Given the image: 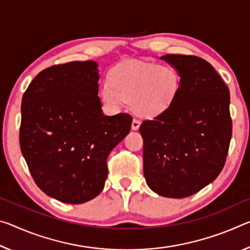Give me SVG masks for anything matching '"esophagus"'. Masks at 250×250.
Returning <instances> with one entry per match:
<instances>
[{
    "mask_svg": "<svg viewBox=\"0 0 250 250\" xmlns=\"http://www.w3.org/2000/svg\"><path fill=\"white\" fill-rule=\"evenodd\" d=\"M140 120H138V119H136L134 118L133 120H132V125H131V128H132V130H138L139 129V126H140Z\"/></svg>",
    "mask_w": 250,
    "mask_h": 250,
    "instance_id": "1",
    "label": "esophagus"
}]
</instances>
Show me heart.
Listing matches in <instances>:
<instances>
[{
  "label": "heart",
  "instance_id": "b5f03b06",
  "mask_svg": "<svg viewBox=\"0 0 250 250\" xmlns=\"http://www.w3.org/2000/svg\"><path fill=\"white\" fill-rule=\"evenodd\" d=\"M179 86V73L173 66L132 61L111 71L110 84L104 85L102 97L113 106L131 101L137 114L154 117L172 105Z\"/></svg>",
  "mask_w": 250,
  "mask_h": 250
}]
</instances>
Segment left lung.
<instances>
[{"label":"left lung","instance_id":"left-lung-1","mask_svg":"<svg viewBox=\"0 0 250 250\" xmlns=\"http://www.w3.org/2000/svg\"><path fill=\"white\" fill-rule=\"evenodd\" d=\"M161 59L179 72L172 105L144 120V173L150 189L169 198H186L210 184L223 170L232 121L228 86L210 63L196 55Z\"/></svg>","mask_w":250,"mask_h":250}]
</instances>
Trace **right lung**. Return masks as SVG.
I'll return each instance as SVG.
<instances>
[{"label":"right lung","mask_w":250,"mask_h":250,"mask_svg":"<svg viewBox=\"0 0 250 250\" xmlns=\"http://www.w3.org/2000/svg\"><path fill=\"white\" fill-rule=\"evenodd\" d=\"M98 81L96 62L73 61L41 71L23 94L22 154L38 187L62 203L102 191L109 153L131 129L129 113H102Z\"/></svg>","instance_id":"1"}]
</instances>
